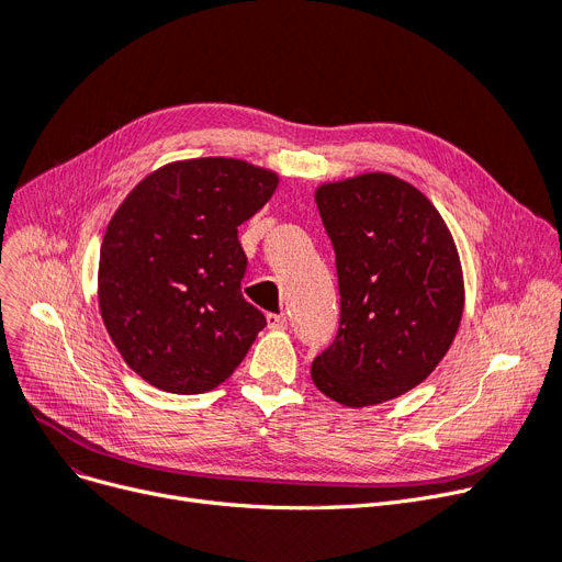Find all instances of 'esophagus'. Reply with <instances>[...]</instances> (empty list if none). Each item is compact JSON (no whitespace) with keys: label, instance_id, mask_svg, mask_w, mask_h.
I'll use <instances>...</instances> for the list:
<instances>
[{"label":"esophagus","instance_id":"34e87169","mask_svg":"<svg viewBox=\"0 0 562 562\" xmlns=\"http://www.w3.org/2000/svg\"><path fill=\"white\" fill-rule=\"evenodd\" d=\"M266 324L271 330H284L286 328V316L284 314H266Z\"/></svg>","mask_w":562,"mask_h":562}]
</instances>
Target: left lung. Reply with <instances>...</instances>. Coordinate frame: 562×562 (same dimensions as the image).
Returning <instances> with one entry per match:
<instances>
[{"label": "left lung", "instance_id": "1", "mask_svg": "<svg viewBox=\"0 0 562 562\" xmlns=\"http://www.w3.org/2000/svg\"><path fill=\"white\" fill-rule=\"evenodd\" d=\"M335 250L339 328L312 381L339 404L395 400L448 353L463 312V278L441 213L383 172L324 183L314 194Z\"/></svg>", "mask_w": 562, "mask_h": 562}]
</instances>
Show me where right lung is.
<instances>
[{
	"mask_svg": "<svg viewBox=\"0 0 562 562\" xmlns=\"http://www.w3.org/2000/svg\"><path fill=\"white\" fill-rule=\"evenodd\" d=\"M278 175L236 158L169 162L112 215L99 263L103 324L128 368L177 395L221 385L266 316L240 294L238 227Z\"/></svg>",
	"mask_w": 562,
	"mask_h": 562,
	"instance_id": "1",
	"label": "right lung"
}]
</instances>
